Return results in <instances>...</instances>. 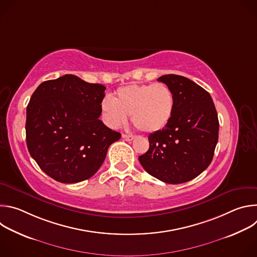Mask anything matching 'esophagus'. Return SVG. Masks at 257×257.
<instances>
[{
  "label": "esophagus",
  "mask_w": 257,
  "mask_h": 257,
  "mask_svg": "<svg viewBox=\"0 0 257 257\" xmlns=\"http://www.w3.org/2000/svg\"><path fill=\"white\" fill-rule=\"evenodd\" d=\"M122 138L126 141H132L134 139V136L133 135H127V134H123L122 135Z\"/></svg>",
  "instance_id": "34e87169"
}]
</instances>
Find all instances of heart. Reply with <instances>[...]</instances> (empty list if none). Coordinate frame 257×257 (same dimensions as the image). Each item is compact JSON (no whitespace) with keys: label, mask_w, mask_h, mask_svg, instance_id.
Returning <instances> with one entry per match:
<instances>
[{"label":"heart","mask_w":257,"mask_h":257,"mask_svg":"<svg viewBox=\"0 0 257 257\" xmlns=\"http://www.w3.org/2000/svg\"><path fill=\"white\" fill-rule=\"evenodd\" d=\"M101 108L113 128L124 125L131 115L140 130L154 133L164 129L175 111V96L165 83L131 84L120 87L114 98L105 96Z\"/></svg>","instance_id":"obj_1"}]
</instances>
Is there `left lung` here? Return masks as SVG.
<instances>
[{
    "mask_svg": "<svg viewBox=\"0 0 257 257\" xmlns=\"http://www.w3.org/2000/svg\"><path fill=\"white\" fill-rule=\"evenodd\" d=\"M175 96L169 124L149 136L150 149L138 158L143 169L169 184L196 178L211 163L218 139L217 113L210 94L180 75L161 76Z\"/></svg>",
    "mask_w": 257,
    "mask_h": 257,
    "instance_id": "obj_1",
    "label": "left lung"
}]
</instances>
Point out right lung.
Here are the masks:
<instances>
[{"label": "right lung", "instance_id": "obj_1", "mask_svg": "<svg viewBox=\"0 0 257 257\" xmlns=\"http://www.w3.org/2000/svg\"><path fill=\"white\" fill-rule=\"evenodd\" d=\"M105 87L67 74L40 84L26 112V144L51 178L77 183L93 176L121 134L100 120Z\"/></svg>", "mask_w": 257, "mask_h": 257}]
</instances>
